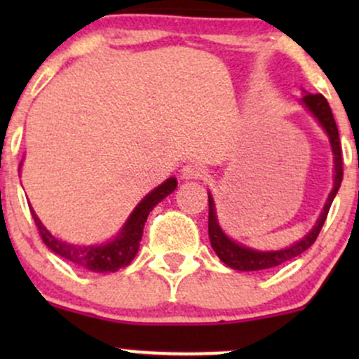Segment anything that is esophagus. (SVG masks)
I'll list each match as a JSON object with an SVG mask.
<instances>
[{
    "label": "esophagus",
    "instance_id": "1",
    "mask_svg": "<svg viewBox=\"0 0 359 359\" xmlns=\"http://www.w3.org/2000/svg\"><path fill=\"white\" fill-rule=\"evenodd\" d=\"M205 175V167L199 162H189L187 165L182 168L184 179H203Z\"/></svg>",
    "mask_w": 359,
    "mask_h": 359
}]
</instances>
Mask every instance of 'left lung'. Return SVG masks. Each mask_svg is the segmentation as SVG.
Listing matches in <instances>:
<instances>
[{"instance_id": "8db88e82", "label": "left lung", "mask_w": 359, "mask_h": 359, "mask_svg": "<svg viewBox=\"0 0 359 359\" xmlns=\"http://www.w3.org/2000/svg\"><path fill=\"white\" fill-rule=\"evenodd\" d=\"M302 102L307 106L314 116L319 119V123L323 125L325 133L329 135L331 140L332 151H334V189L329 194L327 201H325L324 211L320 214L319 221L314 226L311 233L307 236H304L302 240L294 243L290 248L280 250V251H255L245 246L238 245L229 240L224 233L221 231L219 224L216 219V211H214V201L209 194V240H211L212 250L216 251V255L219 257L222 263L229 266V269L240 270V271H257V270H266L273 269V266L282 265V263L288 262V259L299 257L302 255L307 248H311L314 245V241L319 236L320 229H323L325 217H327L329 209H331L332 201H334L337 191H339V185L343 182V151H341V142H339V131H337L334 116H332L331 106L323 94H306L302 97Z\"/></svg>"}]
</instances>
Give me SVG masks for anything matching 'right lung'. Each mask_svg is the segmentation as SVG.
<instances>
[{
    "instance_id": "1",
    "label": "right lung",
    "mask_w": 359,
    "mask_h": 359,
    "mask_svg": "<svg viewBox=\"0 0 359 359\" xmlns=\"http://www.w3.org/2000/svg\"><path fill=\"white\" fill-rule=\"evenodd\" d=\"M175 187L177 180L174 177L167 179L162 185H158L155 191L148 194L145 199L137 205L133 214L128 217L126 224L123 226L118 238L100 246H74L69 245V243L57 240L55 236H52L45 229V226L36 217L34 209H30V211L35 219L36 228H39L40 238H42V241L47 245L48 250H52L53 253L65 258L67 262L74 263L79 269L96 271V273H106V271H118L123 266L130 265V262L135 258V255H137L140 248V241H142L143 228H145L148 214L151 212V209L160 201L165 199L168 194L174 192Z\"/></svg>"
}]
</instances>
